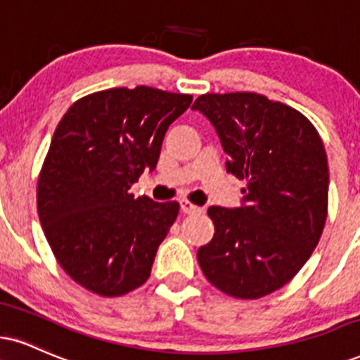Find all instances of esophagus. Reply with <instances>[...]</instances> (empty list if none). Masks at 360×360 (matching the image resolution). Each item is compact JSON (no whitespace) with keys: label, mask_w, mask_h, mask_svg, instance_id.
Returning <instances> with one entry per match:
<instances>
[{"label":"esophagus","mask_w":360,"mask_h":360,"mask_svg":"<svg viewBox=\"0 0 360 360\" xmlns=\"http://www.w3.org/2000/svg\"><path fill=\"white\" fill-rule=\"evenodd\" d=\"M179 205H181V211H183L184 214H193V213H199V211H201V207L193 205V202L188 201V199H181Z\"/></svg>","instance_id":"esophagus-1"}]
</instances>
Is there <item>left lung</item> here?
<instances>
[{
  "mask_svg": "<svg viewBox=\"0 0 360 360\" xmlns=\"http://www.w3.org/2000/svg\"><path fill=\"white\" fill-rule=\"evenodd\" d=\"M193 109L213 124L229 155L226 171L246 181L240 207L211 206L214 236L198 250L210 283L235 298H262L298 274L322 236L328 164L304 114L253 92L205 94Z\"/></svg>",
  "mask_w": 360,
  "mask_h": 360,
  "instance_id": "left-lung-1",
  "label": "left lung"
}]
</instances>
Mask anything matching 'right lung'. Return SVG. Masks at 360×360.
<instances>
[{
    "mask_svg": "<svg viewBox=\"0 0 360 360\" xmlns=\"http://www.w3.org/2000/svg\"><path fill=\"white\" fill-rule=\"evenodd\" d=\"M191 102L120 86L77 101L56 125L38 177V216L56 262L90 292L120 297L149 278L179 205L129 189L154 171L169 125Z\"/></svg>",
    "mask_w": 360,
    "mask_h": 360,
    "instance_id": "obj_1",
    "label": "right lung"
}]
</instances>
